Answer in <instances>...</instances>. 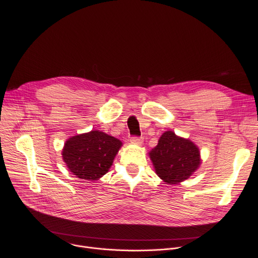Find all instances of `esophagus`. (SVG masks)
<instances>
[{
    "label": "esophagus",
    "mask_w": 258,
    "mask_h": 258,
    "mask_svg": "<svg viewBox=\"0 0 258 258\" xmlns=\"http://www.w3.org/2000/svg\"><path fill=\"white\" fill-rule=\"evenodd\" d=\"M131 142H132L133 144H136V145H142V144H143V142H144V140H143V138L133 137V138L131 139Z\"/></svg>",
    "instance_id": "esophagus-1"
}]
</instances>
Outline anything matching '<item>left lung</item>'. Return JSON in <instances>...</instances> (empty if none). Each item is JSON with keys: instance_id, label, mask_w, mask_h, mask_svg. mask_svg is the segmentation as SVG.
I'll return each instance as SVG.
<instances>
[{"instance_id": "1", "label": "left lung", "mask_w": 258, "mask_h": 258, "mask_svg": "<svg viewBox=\"0 0 258 258\" xmlns=\"http://www.w3.org/2000/svg\"><path fill=\"white\" fill-rule=\"evenodd\" d=\"M156 174L167 185L188 179L200 166L199 147L189 139L164 132L156 147L149 152Z\"/></svg>"}]
</instances>
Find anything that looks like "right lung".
Instances as JSON below:
<instances>
[{
  "instance_id": "obj_1",
  "label": "right lung",
  "mask_w": 258,
  "mask_h": 258,
  "mask_svg": "<svg viewBox=\"0 0 258 258\" xmlns=\"http://www.w3.org/2000/svg\"><path fill=\"white\" fill-rule=\"evenodd\" d=\"M122 142L101 131H91L69 138L62 158L69 171L84 180H98L111 167Z\"/></svg>"
}]
</instances>
